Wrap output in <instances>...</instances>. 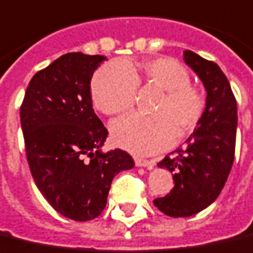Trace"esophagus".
Segmentation results:
<instances>
[{"mask_svg":"<svg viewBox=\"0 0 253 253\" xmlns=\"http://www.w3.org/2000/svg\"><path fill=\"white\" fill-rule=\"evenodd\" d=\"M135 165L139 168H146V169H153L154 168V161L141 160V158H135Z\"/></svg>","mask_w":253,"mask_h":253,"instance_id":"obj_1","label":"esophagus"}]
</instances>
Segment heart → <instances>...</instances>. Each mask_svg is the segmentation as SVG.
<instances>
[{"mask_svg": "<svg viewBox=\"0 0 253 253\" xmlns=\"http://www.w3.org/2000/svg\"><path fill=\"white\" fill-rule=\"evenodd\" d=\"M161 91L151 114L118 119L111 125L114 143L138 155L162 150L175 138L193 131L205 110L201 89L190 84V75L184 65L171 57H154L143 61L122 60L98 69L91 83L95 107L104 115L130 111L135 100L136 85Z\"/></svg>", "mask_w": 253, "mask_h": 253, "instance_id": "1", "label": "heart"}]
</instances>
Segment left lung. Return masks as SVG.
Returning <instances> with one entry per match:
<instances>
[{
  "label": "left lung",
  "mask_w": 253,
  "mask_h": 253,
  "mask_svg": "<svg viewBox=\"0 0 253 253\" xmlns=\"http://www.w3.org/2000/svg\"><path fill=\"white\" fill-rule=\"evenodd\" d=\"M185 63L207 89L205 110L185 145L166 155L158 166L173 173L174 188L154 205L170 217H189L208 208L221 193L235 160L237 104L220 67L192 50Z\"/></svg>",
  "instance_id": "8db88e82"
}]
</instances>
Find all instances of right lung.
Instances as JSON below:
<instances>
[{"instance_id":"right-lung-1","label":"right lung","mask_w":253,"mask_h":253,"mask_svg":"<svg viewBox=\"0 0 253 253\" xmlns=\"http://www.w3.org/2000/svg\"><path fill=\"white\" fill-rule=\"evenodd\" d=\"M104 60L60 56L32 78L20 110L32 177L52 208L75 221L98 217L114 177L134 168L126 151L100 150L108 131L93 111L89 84Z\"/></svg>"}]
</instances>
